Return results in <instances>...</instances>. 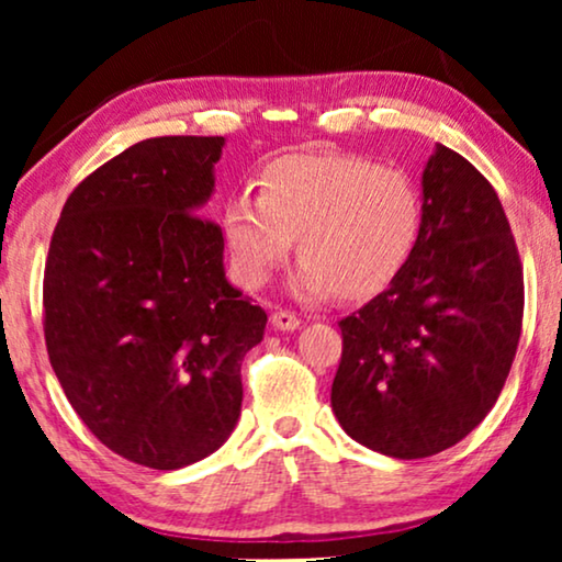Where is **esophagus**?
<instances>
[{
  "mask_svg": "<svg viewBox=\"0 0 562 562\" xmlns=\"http://www.w3.org/2000/svg\"><path fill=\"white\" fill-rule=\"evenodd\" d=\"M271 325L276 329H283V333H291V329H299V325H302V319H299L294 312L279 310V312L271 314Z\"/></svg>",
  "mask_w": 562,
  "mask_h": 562,
  "instance_id": "1",
  "label": "esophagus"
}]
</instances>
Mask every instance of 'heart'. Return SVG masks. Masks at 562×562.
<instances>
[{"mask_svg":"<svg viewBox=\"0 0 562 562\" xmlns=\"http://www.w3.org/2000/svg\"><path fill=\"white\" fill-rule=\"evenodd\" d=\"M425 202L398 168L360 156H286L225 204L235 276L258 289L294 245L302 263L294 291L306 299L379 294L417 248Z\"/></svg>","mask_w":562,"mask_h":562,"instance_id":"1","label":"heart"}]
</instances>
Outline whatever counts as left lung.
Masks as SVG:
<instances>
[{
    "label": "left lung",
    "mask_w": 562,
    "mask_h": 562,
    "mask_svg": "<svg viewBox=\"0 0 562 562\" xmlns=\"http://www.w3.org/2000/svg\"><path fill=\"white\" fill-rule=\"evenodd\" d=\"M417 248L342 329L333 412L366 448L398 460L452 448L483 422L517 356L525 273L496 191L437 145L422 173Z\"/></svg>",
    "instance_id": "1"
}]
</instances>
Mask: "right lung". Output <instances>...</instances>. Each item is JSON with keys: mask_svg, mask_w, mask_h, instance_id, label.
Returning <instances> with one entry per match:
<instances>
[{"mask_svg": "<svg viewBox=\"0 0 562 562\" xmlns=\"http://www.w3.org/2000/svg\"><path fill=\"white\" fill-rule=\"evenodd\" d=\"M222 145H130L71 191L45 260V348L66 398L99 442L156 471L227 440L268 322L227 283L220 225L196 214Z\"/></svg>", "mask_w": 562, "mask_h": 562, "instance_id": "obj_1", "label": "right lung"}]
</instances>
